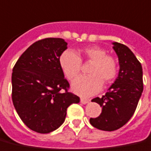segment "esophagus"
Returning a JSON list of instances; mask_svg holds the SVG:
<instances>
[{
	"label": "esophagus",
	"instance_id": "34e87169",
	"mask_svg": "<svg viewBox=\"0 0 151 151\" xmlns=\"http://www.w3.org/2000/svg\"><path fill=\"white\" fill-rule=\"evenodd\" d=\"M81 103L82 104H86V103H88L90 100H88V99H86V98H81Z\"/></svg>",
	"mask_w": 151,
	"mask_h": 151
}]
</instances>
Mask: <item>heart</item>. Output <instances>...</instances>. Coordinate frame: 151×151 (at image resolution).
<instances>
[{"label":"heart","instance_id":"1","mask_svg":"<svg viewBox=\"0 0 151 151\" xmlns=\"http://www.w3.org/2000/svg\"><path fill=\"white\" fill-rule=\"evenodd\" d=\"M89 62L87 69L89 75L79 77L73 83V90L78 95L87 96L101 90L102 83H109L114 80L119 71L118 60L114 55L106 54L100 46L83 48L77 55L70 50H65L59 58V63L65 77L73 81L78 76L82 63Z\"/></svg>","mask_w":151,"mask_h":151}]
</instances>
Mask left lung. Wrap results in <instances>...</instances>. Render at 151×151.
I'll return each instance as SVG.
<instances>
[{"mask_svg":"<svg viewBox=\"0 0 151 151\" xmlns=\"http://www.w3.org/2000/svg\"><path fill=\"white\" fill-rule=\"evenodd\" d=\"M113 44L119 60V76L105 96L92 99L102 107V111L97 118L90 119L93 127L109 132L119 129L130 120L143 91L141 63L127 46Z\"/></svg>","mask_w":151,"mask_h":151,"instance_id":"1","label":"left lung"}]
</instances>
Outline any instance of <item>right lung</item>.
I'll use <instances>...</instances> for the list:
<instances>
[{"instance_id": "obj_1", "label": "right lung", "mask_w": 151, "mask_h": 151, "mask_svg": "<svg viewBox=\"0 0 151 151\" xmlns=\"http://www.w3.org/2000/svg\"><path fill=\"white\" fill-rule=\"evenodd\" d=\"M67 49L64 39L36 42L19 58L12 73V101L18 114L31 130L49 133L64 123L67 109L80 98L69 92L59 63Z\"/></svg>"}]
</instances>
